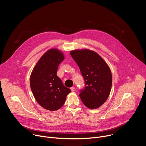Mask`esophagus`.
Listing matches in <instances>:
<instances>
[{
	"label": "esophagus",
	"instance_id": "esophagus-1",
	"mask_svg": "<svg viewBox=\"0 0 146 146\" xmlns=\"http://www.w3.org/2000/svg\"><path fill=\"white\" fill-rule=\"evenodd\" d=\"M70 90H71V91H72V92H73V91H74V90H75V88H74V87H72L70 88Z\"/></svg>",
	"mask_w": 146,
	"mask_h": 146
}]
</instances>
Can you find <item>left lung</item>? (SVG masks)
I'll use <instances>...</instances> for the list:
<instances>
[{"label": "left lung", "mask_w": 146, "mask_h": 146, "mask_svg": "<svg viewBox=\"0 0 146 146\" xmlns=\"http://www.w3.org/2000/svg\"><path fill=\"white\" fill-rule=\"evenodd\" d=\"M70 55L78 65L85 81L80 97L89 109L99 108L108 99L112 86V75L106 62L96 52L88 49L76 50Z\"/></svg>", "instance_id": "obj_1"}]
</instances>
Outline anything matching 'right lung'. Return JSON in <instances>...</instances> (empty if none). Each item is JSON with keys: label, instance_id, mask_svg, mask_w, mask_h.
Here are the masks:
<instances>
[{"label": "right lung", "instance_id": "1", "mask_svg": "<svg viewBox=\"0 0 146 146\" xmlns=\"http://www.w3.org/2000/svg\"><path fill=\"white\" fill-rule=\"evenodd\" d=\"M64 58L63 53L58 49L48 50L38 60L30 77L35 99L41 107L50 111L61 108L71 92L56 75L58 66Z\"/></svg>", "mask_w": 146, "mask_h": 146}]
</instances>
